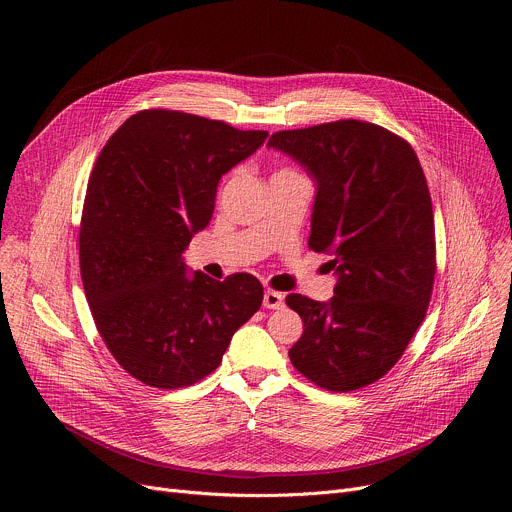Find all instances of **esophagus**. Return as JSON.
<instances>
[{
	"label": "esophagus",
	"mask_w": 512,
	"mask_h": 512,
	"mask_svg": "<svg viewBox=\"0 0 512 512\" xmlns=\"http://www.w3.org/2000/svg\"><path fill=\"white\" fill-rule=\"evenodd\" d=\"M263 306L269 310L283 308V294H279V291H273V289H267L263 294Z\"/></svg>",
	"instance_id": "esophagus-1"
}]
</instances>
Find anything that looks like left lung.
<instances>
[{
	"mask_svg": "<svg viewBox=\"0 0 512 512\" xmlns=\"http://www.w3.org/2000/svg\"><path fill=\"white\" fill-rule=\"evenodd\" d=\"M269 148L316 182L308 245L332 255L334 296L289 294L304 322L291 364L328 391L371 385L405 352L425 318L435 275V229L421 164L399 135L342 119L277 131Z\"/></svg>",
	"mask_w": 512,
	"mask_h": 512,
	"instance_id": "left-lung-1",
	"label": "left lung"
}]
</instances>
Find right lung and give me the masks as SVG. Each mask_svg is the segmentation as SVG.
Returning <instances> with one entry per match:
<instances>
[{
  "mask_svg": "<svg viewBox=\"0 0 512 512\" xmlns=\"http://www.w3.org/2000/svg\"><path fill=\"white\" fill-rule=\"evenodd\" d=\"M267 135L148 109L101 150L83 208L81 277L101 338L137 381L178 389L204 379L261 308L257 277L190 273L184 251L210 223L218 182Z\"/></svg>",
  "mask_w": 512,
  "mask_h": 512,
  "instance_id": "right-lung-1",
  "label": "right lung"
}]
</instances>
